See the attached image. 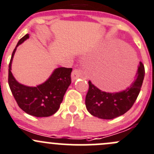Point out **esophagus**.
I'll list each match as a JSON object with an SVG mask.
<instances>
[{"label": "esophagus", "instance_id": "34e87169", "mask_svg": "<svg viewBox=\"0 0 154 154\" xmlns=\"http://www.w3.org/2000/svg\"><path fill=\"white\" fill-rule=\"evenodd\" d=\"M82 77V71L80 69H74L71 73V80L74 82L77 79L80 78Z\"/></svg>", "mask_w": 154, "mask_h": 154}]
</instances>
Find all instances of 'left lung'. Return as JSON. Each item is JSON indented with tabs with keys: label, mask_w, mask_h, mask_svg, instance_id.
<instances>
[{
	"label": "left lung",
	"mask_w": 154,
	"mask_h": 154,
	"mask_svg": "<svg viewBox=\"0 0 154 154\" xmlns=\"http://www.w3.org/2000/svg\"><path fill=\"white\" fill-rule=\"evenodd\" d=\"M144 77V68L139 63L136 77L130 88L117 93L102 91L88 81L89 88L86 96V106L88 112L101 119H113L127 112L136 101Z\"/></svg>",
	"instance_id": "obj_1"
}]
</instances>
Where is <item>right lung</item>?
Segmentation results:
<instances>
[{"label": "right lung", "mask_w": 154, "mask_h": 154, "mask_svg": "<svg viewBox=\"0 0 154 154\" xmlns=\"http://www.w3.org/2000/svg\"><path fill=\"white\" fill-rule=\"evenodd\" d=\"M29 38V34L22 37L12 52L9 65V86L18 106L23 111L35 117H48L55 114L60 108L71 84L72 68H56L47 80L36 86H25L17 81L11 71L12 60L17 48Z\"/></svg>", "instance_id": "1"}]
</instances>
